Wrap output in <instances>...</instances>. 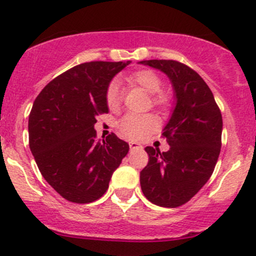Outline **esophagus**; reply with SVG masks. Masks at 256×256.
Instances as JSON below:
<instances>
[{"label": "esophagus", "mask_w": 256, "mask_h": 256, "mask_svg": "<svg viewBox=\"0 0 256 256\" xmlns=\"http://www.w3.org/2000/svg\"><path fill=\"white\" fill-rule=\"evenodd\" d=\"M142 146L139 142H130V150H142Z\"/></svg>", "instance_id": "obj_1"}]
</instances>
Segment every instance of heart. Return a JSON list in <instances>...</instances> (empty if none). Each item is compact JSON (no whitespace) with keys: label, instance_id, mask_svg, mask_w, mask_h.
<instances>
[{"label":"heart","instance_id":"obj_1","mask_svg":"<svg viewBox=\"0 0 256 256\" xmlns=\"http://www.w3.org/2000/svg\"><path fill=\"white\" fill-rule=\"evenodd\" d=\"M130 84L142 88L152 96V102L154 106L164 107L169 104V97L166 93L160 92L162 80L156 73L149 69L135 72L126 77ZM106 101L108 107L114 108L121 104V90L117 82H111L106 90ZM156 120L152 114H128L124 116L118 122V128L125 138L131 140L142 139L156 128Z\"/></svg>","mask_w":256,"mask_h":256}]
</instances>
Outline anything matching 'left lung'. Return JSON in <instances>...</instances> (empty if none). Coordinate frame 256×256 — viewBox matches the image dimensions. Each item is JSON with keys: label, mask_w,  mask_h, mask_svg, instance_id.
Here are the masks:
<instances>
[{"label": "left lung", "mask_w": 256, "mask_h": 256, "mask_svg": "<svg viewBox=\"0 0 256 256\" xmlns=\"http://www.w3.org/2000/svg\"><path fill=\"white\" fill-rule=\"evenodd\" d=\"M170 80L173 114L162 135L168 152L145 148L148 166L140 172L145 197L160 207H179L204 187L214 173L221 150L222 116L211 90L200 74L176 60H142Z\"/></svg>", "instance_id": "left-lung-1"}]
</instances>
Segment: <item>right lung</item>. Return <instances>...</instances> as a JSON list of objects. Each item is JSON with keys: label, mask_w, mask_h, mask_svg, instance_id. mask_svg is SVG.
I'll return each instance as SVG.
<instances>
[{"label": "right lung", "mask_w": 256, "mask_h": 256, "mask_svg": "<svg viewBox=\"0 0 256 256\" xmlns=\"http://www.w3.org/2000/svg\"><path fill=\"white\" fill-rule=\"evenodd\" d=\"M131 62H90L48 83L28 116V145L40 173L59 194L90 204L106 193L128 144L111 134L96 138V116L108 112L106 90Z\"/></svg>", "instance_id": "right-lung-1"}]
</instances>
